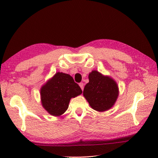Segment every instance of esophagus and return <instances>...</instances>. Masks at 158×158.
I'll return each mask as SVG.
<instances>
[{"label":"esophagus","mask_w":158,"mask_h":158,"mask_svg":"<svg viewBox=\"0 0 158 158\" xmlns=\"http://www.w3.org/2000/svg\"><path fill=\"white\" fill-rule=\"evenodd\" d=\"M79 86H80V88H81V89H82V91L83 90V86H84V85H83V83H79Z\"/></svg>","instance_id":"esophagus-1"}]
</instances>
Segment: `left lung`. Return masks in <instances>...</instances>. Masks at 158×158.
<instances>
[{
  "label": "left lung",
  "instance_id": "1",
  "mask_svg": "<svg viewBox=\"0 0 158 158\" xmlns=\"http://www.w3.org/2000/svg\"><path fill=\"white\" fill-rule=\"evenodd\" d=\"M88 78L89 83L85 85L83 94L89 106L98 112L112 108L119 96L116 81L97 70L89 73Z\"/></svg>",
  "mask_w": 158,
  "mask_h": 158
}]
</instances>
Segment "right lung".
Here are the masks:
<instances>
[{"instance_id": "obj_1", "label": "right lung", "mask_w": 158, "mask_h": 158, "mask_svg": "<svg viewBox=\"0 0 158 158\" xmlns=\"http://www.w3.org/2000/svg\"><path fill=\"white\" fill-rule=\"evenodd\" d=\"M40 94L43 108L58 117L68 109L70 99L81 94L82 90L69 74L58 72L41 87Z\"/></svg>"}]
</instances>
